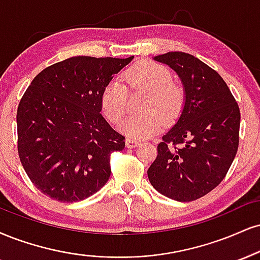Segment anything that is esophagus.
Instances as JSON below:
<instances>
[{
    "instance_id": "esophagus-1",
    "label": "esophagus",
    "mask_w": 260,
    "mask_h": 260,
    "mask_svg": "<svg viewBox=\"0 0 260 260\" xmlns=\"http://www.w3.org/2000/svg\"><path fill=\"white\" fill-rule=\"evenodd\" d=\"M140 144V142H138V140H134V139H129L127 138L126 139V146L128 149H133L136 148V146H138Z\"/></svg>"
}]
</instances>
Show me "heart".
Returning <instances> with one entry per match:
<instances>
[{"mask_svg":"<svg viewBox=\"0 0 260 260\" xmlns=\"http://www.w3.org/2000/svg\"><path fill=\"white\" fill-rule=\"evenodd\" d=\"M123 79L131 88L148 92L144 103L145 112L123 120L118 129L134 139H146L162 127L164 120L173 121L184 104V90L173 82L167 68L152 61H144L128 69ZM127 88L121 80L114 79L102 93V110L108 120L116 123L126 112Z\"/></svg>","mask_w":260,"mask_h":260,"instance_id":"obj_1","label":"heart"}]
</instances>
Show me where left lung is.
<instances>
[{"label": "left lung", "instance_id": "left-lung-1", "mask_svg": "<svg viewBox=\"0 0 260 260\" xmlns=\"http://www.w3.org/2000/svg\"><path fill=\"white\" fill-rule=\"evenodd\" d=\"M154 60L178 75L184 104L157 145L148 177L166 198L193 201L219 185L229 171L239 148L240 109L220 75L193 55L168 52Z\"/></svg>", "mask_w": 260, "mask_h": 260}]
</instances>
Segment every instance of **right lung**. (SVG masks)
Instances as JSON below:
<instances>
[{
  "mask_svg": "<svg viewBox=\"0 0 260 260\" xmlns=\"http://www.w3.org/2000/svg\"><path fill=\"white\" fill-rule=\"evenodd\" d=\"M134 57H71L37 75L17 111L18 152L27 177L45 195L77 202L110 178V154L124 137L103 117L102 93Z\"/></svg>",
  "mask_w": 260,
  "mask_h": 260,
  "instance_id": "right-lung-1",
  "label": "right lung"
}]
</instances>
